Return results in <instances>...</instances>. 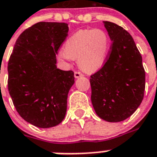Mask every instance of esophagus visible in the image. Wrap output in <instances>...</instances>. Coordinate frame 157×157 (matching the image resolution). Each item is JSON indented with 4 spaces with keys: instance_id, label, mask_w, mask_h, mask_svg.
Masks as SVG:
<instances>
[{
    "instance_id": "1",
    "label": "esophagus",
    "mask_w": 157,
    "mask_h": 157,
    "mask_svg": "<svg viewBox=\"0 0 157 157\" xmlns=\"http://www.w3.org/2000/svg\"><path fill=\"white\" fill-rule=\"evenodd\" d=\"M74 76H75V78H80V77H82V76H84V75H83L82 73L80 72H75Z\"/></svg>"
}]
</instances>
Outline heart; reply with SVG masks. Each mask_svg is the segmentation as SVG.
Returning <instances> with one entry per match:
<instances>
[{
  "instance_id": "heart-1",
  "label": "heart",
  "mask_w": 157,
  "mask_h": 157,
  "mask_svg": "<svg viewBox=\"0 0 157 157\" xmlns=\"http://www.w3.org/2000/svg\"><path fill=\"white\" fill-rule=\"evenodd\" d=\"M110 39L102 29L80 30L67 39L59 53L61 59L78 61L79 66L86 72H95L105 64L108 58Z\"/></svg>"
}]
</instances>
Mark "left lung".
Masks as SVG:
<instances>
[{
  "label": "left lung",
  "mask_w": 157,
  "mask_h": 157,
  "mask_svg": "<svg viewBox=\"0 0 157 157\" xmlns=\"http://www.w3.org/2000/svg\"><path fill=\"white\" fill-rule=\"evenodd\" d=\"M103 23L112 45L104 66L90 76L91 101L101 119L118 123L129 118L142 102L145 71L132 35L117 24Z\"/></svg>",
  "instance_id": "1"
}]
</instances>
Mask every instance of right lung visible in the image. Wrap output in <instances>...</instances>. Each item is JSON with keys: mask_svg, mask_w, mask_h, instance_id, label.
<instances>
[{"mask_svg": "<svg viewBox=\"0 0 157 157\" xmlns=\"http://www.w3.org/2000/svg\"><path fill=\"white\" fill-rule=\"evenodd\" d=\"M68 25L40 21L20 34L8 63V89L17 111L27 123L40 128L63 120L67 94L74 72L56 67L59 48Z\"/></svg>", "mask_w": 157, "mask_h": 157, "instance_id": "right-lung-1", "label": "right lung"}]
</instances>
